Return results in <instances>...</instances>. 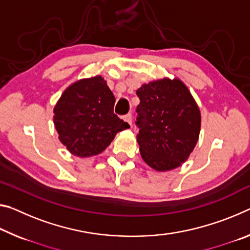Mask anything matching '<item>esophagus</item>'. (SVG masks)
Returning a JSON list of instances; mask_svg holds the SVG:
<instances>
[{"instance_id": "esophagus-1", "label": "esophagus", "mask_w": 250, "mask_h": 250, "mask_svg": "<svg viewBox=\"0 0 250 250\" xmlns=\"http://www.w3.org/2000/svg\"><path fill=\"white\" fill-rule=\"evenodd\" d=\"M124 121L125 122H126V124H128L130 126L132 125V116L131 114H125V116L124 117Z\"/></svg>"}]
</instances>
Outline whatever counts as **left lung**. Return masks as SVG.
Returning <instances> with one entry per match:
<instances>
[{
  "label": "left lung",
  "instance_id": "8db88e82",
  "mask_svg": "<svg viewBox=\"0 0 250 250\" xmlns=\"http://www.w3.org/2000/svg\"><path fill=\"white\" fill-rule=\"evenodd\" d=\"M137 141L142 159L157 171H169L188 159L199 139V106L180 79L164 78L137 90Z\"/></svg>",
  "mask_w": 250,
  "mask_h": 250
}]
</instances>
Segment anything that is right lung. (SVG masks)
Here are the masks:
<instances>
[{
  "mask_svg": "<svg viewBox=\"0 0 250 250\" xmlns=\"http://www.w3.org/2000/svg\"><path fill=\"white\" fill-rule=\"evenodd\" d=\"M116 99L101 75L81 79L64 90L53 109L59 140L73 156L105 150L119 131L130 128L113 113Z\"/></svg>",
  "mask_w": 250,
  "mask_h": 250,
  "instance_id": "1",
  "label": "right lung"
}]
</instances>
